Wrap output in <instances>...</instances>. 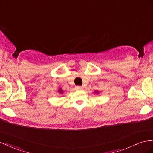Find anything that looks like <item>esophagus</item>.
Instances as JSON below:
<instances>
[{"instance_id":"34e87169","label":"esophagus","mask_w":153,"mask_h":153,"mask_svg":"<svg viewBox=\"0 0 153 153\" xmlns=\"http://www.w3.org/2000/svg\"><path fill=\"white\" fill-rule=\"evenodd\" d=\"M83 87L82 86H80V85H77V86H76V89H77V90H82V89H83Z\"/></svg>"}]
</instances>
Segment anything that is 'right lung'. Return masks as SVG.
I'll use <instances>...</instances> for the list:
<instances>
[{
    "label": "right lung",
    "instance_id": "add662e5",
    "mask_svg": "<svg viewBox=\"0 0 153 153\" xmlns=\"http://www.w3.org/2000/svg\"><path fill=\"white\" fill-rule=\"evenodd\" d=\"M59 92L60 93H62V89H59Z\"/></svg>",
    "mask_w": 153,
    "mask_h": 153
}]
</instances>
